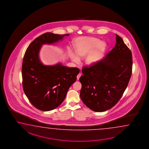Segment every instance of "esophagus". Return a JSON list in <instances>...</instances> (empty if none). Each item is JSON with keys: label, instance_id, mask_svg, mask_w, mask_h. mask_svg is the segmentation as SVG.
<instances>
[{"label": "esophagus", "instance_id": "esophagus-1", "mask_svg": "<svg viewBox=\"0 0 149 149\" xmlns=\"http://www.w3.org/2000/svg\"><path fill=\"white\" fill-rule=\"evenodd\" d=\"M81 75H82V74H81V73H79V74L77 75V80H79V78H80V77L81 76Z\"/></svg>", "mask_w": 149, "mask_h": 149}]
</instances>
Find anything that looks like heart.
I'll return each instance as SVG.
<instances>
[{"mask_svg":"<svg viewBox=\"0 0 149 149\" xmlns=\"http://www.w3.org/2000/svg\"><path fill=\"white\" fill-rule=\"evenodd\" d=\"M106 47V43L100 41L97 38L81 37L75 40L74 43L76 55L71 54L70 56L73 61L79 63V58H83L86 56L85 64L88 66H92L100 60Z\"/></svg>","mask_w":149,"mask_h":149,"instance_id":"1","label":"heart"}]
</instances>
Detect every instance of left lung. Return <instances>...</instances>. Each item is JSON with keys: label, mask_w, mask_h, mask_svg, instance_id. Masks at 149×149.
Returning a JSON list of instances; mask_svg holds the SVG:
<instances>
[{"label": "left lung", "mask_w": 149, "mask_h": 149, "mask_svg": "<svg viewBox=\"0 0 149 149\" xmlns=\"http://www.w3.org/2000/svg\"><path fill=\"white\" fill-rule=\"evenodd\" d=\"M106 57L92 66L82 68L80 97L90 109L103 112L118 102L132 72V55L121 37Z\"/></svg>", "instance_id": "obj_1"}]
</instances>
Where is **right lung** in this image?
<instances>
[{
	"label": "right lung",
	"mask_w": 149,
	"mask_h": 149,
	"mask_svg": "<svg viewBox=\"0 0 149 149\" xmlns=\"http://www.w3.org/2000/svg\"><path fill=\"white\" fill-rule=\"evenodd\" d=\"M68 35L43 34L31 43L25 53L22 67L23 90L31 104L41 111L58 107L79 73L78 68L64 66L61 63L47 66L40 60L43 45L57 42Z\"/></svg>",
	"instance_id": "obj_1"
}]
</instances>
